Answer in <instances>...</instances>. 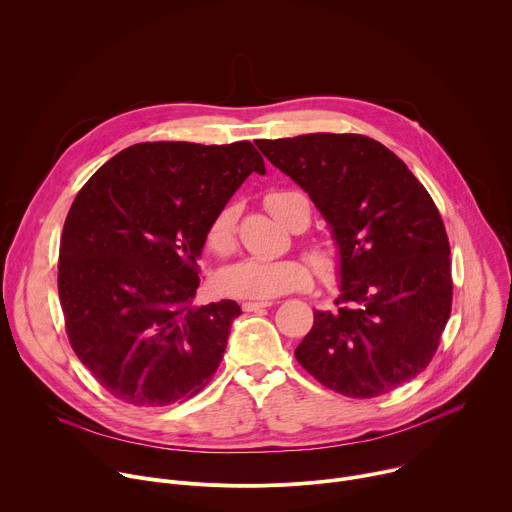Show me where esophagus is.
<instances>
[{
    "label": "esophagus",
    "mask_w": 512,
    "mask_h": 512,
    "mask_svg": "<svg viewBox=\"0 0 512 512\" xmlns=\"http://www.w3.org/2000/svg\"><path fill=\"white\" fill-rule=\"evenodd\" d=\"M271 306V302H267V300H259V302H243L241 304V308L245 310V312H257V310H263V308H269Z\"/></svg>",
    "instance_id": "34e87169"
}]
</instances>
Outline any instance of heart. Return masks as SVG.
Instances as JSON below:
<instances>
[{
    "instance_id": "heart-1",
    "label": "heart",
    "mask_w": 512,
    "mask_h": 512,
    "mask_svg": "<svg viewBox=\"0 0 512 512\" xmlns=\"http://www.w3.org/2000/svg\"><path fill=\"white\" fill-rule=\"evenodd\" d=\"M289 192H273L265 198L267 210L279 218L283 223L281 214V200ZM235 225H237V210L233 206H225L221 212L214 216V221L208 227V247L218 253L227 255L235 247ZM316 265L324 277H330L336 267L338 259L332 249H318L314 253ZM312 283V267L304 259H277V261H263V259H243L237 261L218 273V285L225 294L237 298H251V300H271L279 298L291 291H300L310 287Z\"/></svg>"
}]
</instances>
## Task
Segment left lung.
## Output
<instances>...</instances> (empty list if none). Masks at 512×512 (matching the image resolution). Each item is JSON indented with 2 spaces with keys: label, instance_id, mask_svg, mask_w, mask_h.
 <instances>
[{
  "label": "left lung",
  "instance_id": "left-lung-1",
  "mask_svg": "<svg viewBox=\"0 0 512 512\" xmlns=\"http://www.w3.org/2000/svg\"><path fill=\"white\" fill-rule=\"evenodd\" d=\"M255 143L308 192L338 247L336 310H314L298 362L324 387L354 399L385 395L417 377L452 312L450 243L423 184L367 135Z\"/></svg>",
  "mask_w": 512,
  "mask_h": 512
}]
</instances>
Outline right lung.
Returning a JSON list of instances; mask_svg holds the SVG:
<instances>
[{
	"instance_id": "add662e5",
	"label": "right lung",
	"mask_w": 512,
	"mask_h": 512,
	"mask_svg": "<svg viewBox=\"0 0 512 512\" xmlns=\"http://www.w3.org/2000/svg\"><path fill=\"white\" fill-rule=\"evenodd\" d=\"M251 141L135 143L103 164L72 202L58 296L72 350L115 399L184 403L223 360L233 300L192 306L208 227L249 174Z\"/></svg>"
}]
</instances>
